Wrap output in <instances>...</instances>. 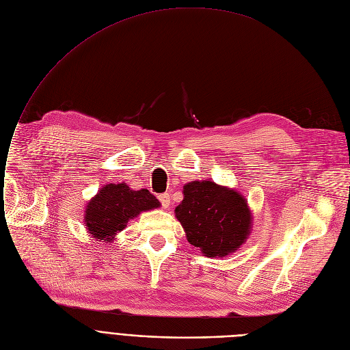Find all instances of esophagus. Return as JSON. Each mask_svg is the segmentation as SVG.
<instances>
[{
    "label": "esophagus",
    "mask_w": 350,
    "mask_h": 350,
    "mask_svg": "<svg viewBox=\"0 0 350 350\" xmlns=\"http://www.w3.org/2000/svg\"><path fill=\"white\" fill-rule=\"evenodd\" d=\"M158 199H159L161 204H163L165 208H168V207H170V204H171V196H170V193L159 195V196H158Z\"/></svg>",
    "instance_id": "esophagus-1"
}]
</instances>
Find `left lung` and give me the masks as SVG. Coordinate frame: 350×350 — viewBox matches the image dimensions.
<instances>
[{"mask_svg": "<svg viewBox=\"0 0 350 350\" xmlns=\"http://www.w3.org/2000/svg\"><path fill=\"white\" fill-rule=\"evenodd\" d=\"M175 217L189 244L208 258L237 252L252 230L247 199L211 180H192L183 186V200L175 207Z\"/></svg>", "mask_w": 350, "mask_h": 350, "instance_id": "obj_1", "label": "left lung"}]
</instances>
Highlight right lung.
<instances>
[{
    "label": "right lung",
    "mask_w": 350,
    "mask_h": 350,
    "mask_svg": "<svg viewBox=\"0 0 350 350\" xmlns=\"http://www.w3.org/2000/svg\"><path fill=\"white\" fill-rule=\"evenodd\" d=\"M159 206L161 203L147 189L133 191L124 182L107 183L85 206V228L96 241L113 243L116 234L123 231L130 220Z\"/></svg>",
    "instance_id": "add662e5"
}]
</instances>
